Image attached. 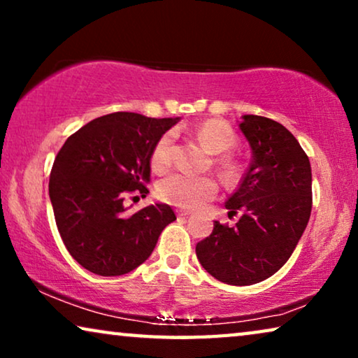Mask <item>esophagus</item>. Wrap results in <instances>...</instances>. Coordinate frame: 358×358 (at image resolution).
Wrapping results in <instances>:
<instances>
[{"label": "esophagus", "instance_id": "34e87169", "mask_svg": "<svg viewBox=\"0 0 358 358\" xmlns=\"http://www.w3.org/2000/svg\"><path fill=\"white\" fill-rule=\"evenodd\" d=\"M176 213H178V217H189V215H190V212H189V210H176Z\"/></svg>", "mask_w": 358, "mask_h": 358}]
</instances>
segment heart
Wrapping results in <instances>:
<instances>
[{
  "instance_id": "b5f03b06",
  "label": "heart",
  "mask_w": 358,
  "mask_h": 358,
  "mask_svg": "<svg viewBox=\"0 0 358 358\" xmlns=\"http://www.w3.org/2000/svg\"><path fill=\"white\" fill-rule=\"evenodd\" d=\"M195 136L210 153H227L236 145V135L231 127L222 120H207L195 129ZM173 161V135L164 134L155 145L151 166L155 171H164ZM218 168L224 179L234 180L239 176V166L231 158H220ZM217 182L208 176H190L185 173L171 174L161 180L158 192L166 202L184 208H195L217 194Z\"/></svg>"
}]
</instances>
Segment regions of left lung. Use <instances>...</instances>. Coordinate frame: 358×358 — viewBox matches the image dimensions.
Returning <instances> with one entry per match:
<instances>
[{
    "label": "left lung",
    "mask_w": 358,
    "mask_h": 358,
    "mask_svg": "<svg viewBox=\"0 0 358 358\" xmlns=\"http://www.w3.org/2000/svg\"><path fill=\"white\" fill-rule=\"evenodd\" d=\"M251 163L224 207L241 213L234 227L213 223L195 246L199 262L228 285H252L273 275L295 251L311 215V164L298 140L278 122L243 115Z\"/></svg>",
    "instance_id": "obj_1"
}]
</instances>
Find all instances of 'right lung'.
<instances>
[{
    "mask_svg": "<svg viewBox=\"0 0 358 358\" xmlns=\"http://www.w3.org/2000/svg\"><path fill=\"white\" fill-rule=\"evenodd\" d=\"M179 120L114 112L81 127L58 151L48 182L57 228L71 257L90 272L115 277L134 271L176 220L166 203L129 215L124 199L150 192L155 145Z\"/></svg>",
    "mask_w": 358,
    "mask_h": 358,
    "instance_id": "right-lung-1",
    "label": "right lung"
}]
</instances>
